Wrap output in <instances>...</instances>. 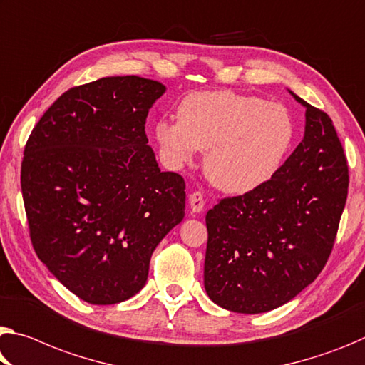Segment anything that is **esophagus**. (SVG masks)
Returning <instances> with one entry per match:
<instances>
[{"label": "esophagus", "mask_w": 365, "mask_h": 365, "mask_svg": "<svg viewBox=\"0 0 365 365\" xmlns=\"http://www.w3.org/2000/svg\"><path fill=\"white\" fill-rule=\"evenodd\" d=\"M190 207L193 212H201L205 207V196L201 192H193L190 195Z\"/></svg>", "instance_id": "obj_1"}]
</instances>
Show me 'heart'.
<instances>
[{
  "label": "heart",
  "mask_w": 365,
  "mask_h": 365,
  "mask_svg": "<svg viewBox=\"0 0 365 365\" xmlns=\"http://www.w3.org/2000/svg\"><path fill=\"white\" fill-rule=\"evenodd\" d=\"M154 135L165 159L182 165L206 151L210 182L227 193H247L273 178L291 151L296 123L286 107L234 91L185 97L177 120H160Z\"/></svg>",
  "instance_id": "obj_1"
}]
</instances>
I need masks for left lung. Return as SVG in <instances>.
Returning a JSON list of instances; mask_svg holds the SVG:
<instances>
[{
	"mask_svg": "<svg viewBox=\"0 0 365 365\" xmlns=\"http://www.w3.org/2000/svg\"><path fill=\"white\" fill-rule=\"evenodd\" d=\"M305 107V133L276 175L207 211L205 289L219 307L262 314L312 284L333 250L348 160L331 118Z\"/></svg>",
	"mask_w": 365,
	"mask_h": 365,
	"instance_id": "left-lung-1",
	"label": "left lung"
}]
</instances>
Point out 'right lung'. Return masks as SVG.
I'll return each instance as SVG.
<instances>
[{
  "label": "right lung",
  "instance_id": "add662e5",
  "mask_svg": "<svg viewBox=\"0 0 365 365\" xmlns=\"http://www.w3.org/2000/svg\"><path fill=\"white\" fill-rule=\"evenodd\" d=\"M164 92L140 76L76 86L27 140L21 188L32 247L89 304L140 292L154 248L185 216L183 177L160 172L144 131Z\"/></svg>",
  "mask_w": 365,
  "mask_h": 365
}]
</instances>
